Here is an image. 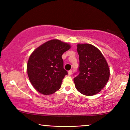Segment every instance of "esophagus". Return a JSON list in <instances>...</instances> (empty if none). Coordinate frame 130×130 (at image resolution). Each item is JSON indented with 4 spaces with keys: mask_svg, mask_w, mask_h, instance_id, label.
Wrapping results in <instances>:
<instances>
[{
    "mask_svg": "<svg viewBox=\"0 0 130 130\" xmlns=\"http://www.w3.org/2000/svg\"><path fill=\"white\" fill-rule=\"evenodd\" d=\"M72 70H69V71H68V74H69V76H70L71 75V74H72Z\"/></svg>",
    "mask_w": 130,
    "mask_h": 130,
    "instance_id": "1",
    "label": "esophagus"
}]
</instances>
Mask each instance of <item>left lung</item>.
Wrapping results in <instances>:
<instances>
[{"label": "left lung", "mask_w": 130, "mask_h": 130, "mask_svg": "<svg viewBox=\"0 0 130 130\" xmlns=\"http://www.w3.org/2000/svg\"><path fill=\"white\" fill-rule=\"evenodd\" d=\"M77 47L80 63L78 75L73 79L74 84L81 93L94 95L105 87L109 80L108 65L102 53L94 46L85 43L78 44Z\"/></svg>", "instance_id": "left-lung-1"}]
</instances>
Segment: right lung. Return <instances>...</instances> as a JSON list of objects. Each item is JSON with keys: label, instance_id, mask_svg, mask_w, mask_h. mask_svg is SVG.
Listing matches in <instances>:
<instances>
[{"label": "right lung", "instance_id": "1", "mask_svg": "<svg viewBox=\"0 0 130 130\" xmlns=\"http://www.w3.org/2000/svg\"><path fill=\"white\" fill-rule=\"evenodd\" d=\"M70 48L68 43L52 39L34 50L28 59L27 69L32 86L42 94L48 95L60 88L68 74L63 68V53Z\"/></svg>", "mask_w": 130, "mask_h": 130}]
</instances>
